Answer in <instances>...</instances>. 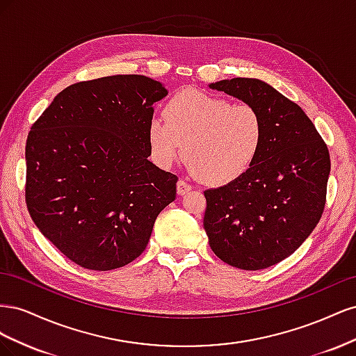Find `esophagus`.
<instances>
[{
    "label": "esophagus",
    "mask_w": 356,
    "mask_h": 356,
    "mask_svg": "<svg viewBox=\"0 0 356 356\" xmlns=\"http://www.w3.org/2000/svg\"><path fill=\"white\" fill-rule=\"evenodd\" d=\"M191 190V186L188 184L187 181H184V179H179L178 182H177V193L179 196H184V195H187V193Z\"/></svg>",
    "instance_id": "obj_1"
}]
</instances>
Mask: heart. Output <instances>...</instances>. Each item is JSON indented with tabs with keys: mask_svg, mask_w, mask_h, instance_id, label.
<instances>
[{
	"mask_svg": "<svg viewBox=\"0 0 356 356\" xmlns=\"http://www.w3.org/2000/svg\"><path fill=\"white\" fill-rule=\"evenodd\" d=\"M261 113L248 104L199 90H182L165 106V118L148 123L149 156L169 168L181 148L195 175L207 184L224 186L252 166L264 143Z\"/></svg>",
	"mask_w": 356,
	"mask_h": 356,
	"instance_id": "obj_1",
	"label": "heart"
}]
</instances>
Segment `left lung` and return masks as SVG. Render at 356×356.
<instances>
[{"label":"left lung","mask_w":356,"mask_h":356,"mask_svg":"<svg viewBox=\"0 0 356 356\" xmlns=\"http://www.w3.org/2000/svg\"><path fill=\"white\" fill-rule=\"evenodd\" d=\"M209 88L261 113L264 143L242 177L204 191L203 227L220 260L261 270L289 257L324 212L330 153L300 106L258 79H232Z\"/></svg>","instance_id":"8db88e82"}]
</instances>
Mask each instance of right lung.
<instances>
[{
    "label": "right lung",
    "mask_w": 356,
    "mask_h": 356,
    "mask_svg": "<svg viewBox=\"0 0 356 356\" xmlns=\"http://www.w3.org/2000/svg\"><path fill=\"white\" fill-rule=\"evenodd\" d=\"M168 95L145 75H111L63 89L26 139L32 221L71 261L113 270L144 252L178 177L148 160L153 104Z\"/></svg>",
    "instance_id": "1"
}]
</instances>
